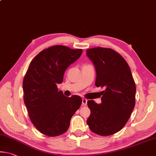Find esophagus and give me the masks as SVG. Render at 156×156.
Returning <instances> with one entry per match:
<instances>
[{
    "instance_id": "1",
    "label": "esophagus",
    "mask_w": 156,
    "mask_h": 156,
    "mask_svg": "<svg viewBox=\"0 0 156 156\" xmlns=\"http://www.w3.org/2000/svg\"><path fill=\"white\" fill-rule=\"evenodd\" d=\"M87 100L85 99V98H83L82 99V105L83 106H85L86 105H87Z\"/></svg>"
}]
</instances>
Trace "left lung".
<instances>
[{
    "label": "left lung",
    "mask_w": 156,
    "mask_h": 156,
    "mask_svg": "<svg viewBox=\"0 0 156 156\" xmlns=\"http://www.w3.org/2000/svg\"><path fill=\"white\" fill-rule=\"evenodd\" d=\"M87 56L96 70V87H103L101 103L87 101L91 110L87 123L93 133L108 136L124 126L134 109L136 87L126 60L110 48H93Z\"/></svg>",
    "instance_id": "left-lung-1"
}]
</instances>
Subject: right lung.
<instances>
[{"label":"right lung","mask_w":156,"mask_h":156,"mask_svg":"<svg viewBox=\"0 0 156 156\" xmlns=\"http://www.w3.org/2000/svg\"><path fill=\"white\" fill-rule=\"evenodd\" d=\"M82 53V49L53 46L41 51L30 64L23 82L24 103L32 123L44 135L65 133L80 107V96H65L57 85L62 83L66 69Z\"/></svg>","instance_id":"right-lung-1"}]
</instances>
